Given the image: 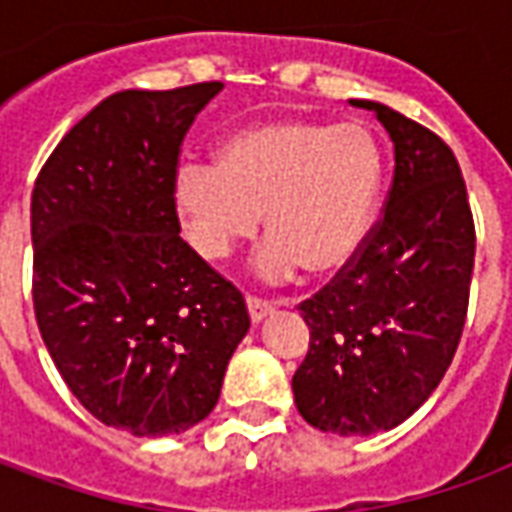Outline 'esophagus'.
I'll use <instances>...</instances> for the list:
<instances>
[{
	"instance_id": "obj_1",
	"label": "esophagus",
	"mask_w": 512,
	"mask_h": 512,
	"mask_svg": "<svg viewBox=\"0 0 512 512\" xmlns=\"http://www.w3.org/2000/svg\"><path fill=\"white\" fill-rule=\"evenodd\" d=\"M246 307H249V318H252V323H263L268 315L274 312V304H271V301L255 299V296L246 299Z\"/></svg>"
}]
</instances>
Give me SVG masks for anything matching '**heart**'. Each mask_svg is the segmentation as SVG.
Listing matches in <instances>:
<instances>
[{"instance_id":"heart-1","label":"heart","mask_w":512,"mask_h":512,"mask_svg":"<svg viewBox=\"0 0 512 512\" xmlns=\"http://www.w3.org/2000/svg\"><path fill=\"white\" fill-rule=\"evenodd\" d=\"M384 183V153L359 123L268 120L235 128L216 145V164L189 161L172 175V205L189 244L208 260L266 233L255 271L315 277L354 263L373 230Z\"/></svg>"}]
</instances>
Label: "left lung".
I'll return each instance as SVG.
<instances>
[{"label":"left lung","instance_id":"1","mask_svg":"<svg viewBox=\"0 0 512 512\" xmlns=\"http://www.w3.org/2000/svg\"><path fill=\"white\" fill-rule=\"evenodd\" d=\"M395 145L384 216L362 252L299 310L310 351L293 376L299 414L337 436L406 422L439 386L461 340L474 268L466 183L439 136L378 101Z\"/></svg>","mask_w":512,"mask_h":512}]
</instances>
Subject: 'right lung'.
I'll return each instance as SVG.
<instances>
[{"mask_svg":"<svg viewBox=\"0 0 512 512\" xmlns=\"http://www.w3.org/2000/svg\"><path fill=\"white\" fill-rule=\"evenodd\" d=\"M224 84L109 95L32 191V296L54 365L95 419L172 436L208 417L249 332L244 296L183 238L172 175Z\"/></svg>","mask_w":512,"mask_h":512,"instance_id":"right-lung-1","label":"right lung"}]
</instances>
